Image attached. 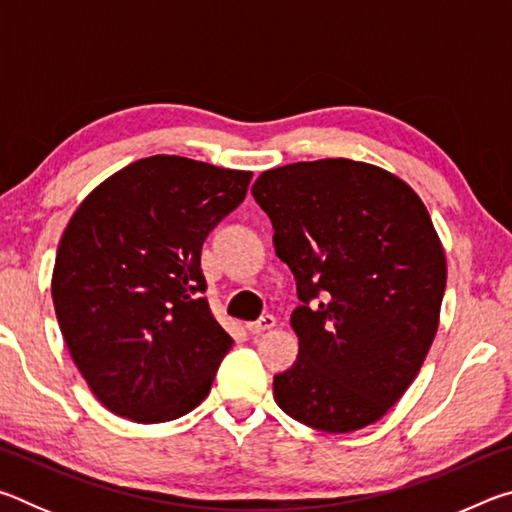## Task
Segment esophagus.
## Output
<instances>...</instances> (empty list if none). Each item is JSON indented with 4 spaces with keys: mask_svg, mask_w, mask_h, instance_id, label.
<instances>
[{
    "mask_svg": "<svg viewBox=\"0 0 512 512\" xmlns=\"http://www.w3.org/2000/svg\"><path fill=\"white\" fill-rule=\"evenodd\" d=\"M273 327H275V316H271V314H266V316H262L259 320H255V323H248L246 325V329L253 336L264 334V332H268V329H273Z\"/></svg>",
    "mask_w": 512,
    "mask_h": 512,
    "instance_id": "obj_1",
    "label": "esophagus"
}]
</instances>
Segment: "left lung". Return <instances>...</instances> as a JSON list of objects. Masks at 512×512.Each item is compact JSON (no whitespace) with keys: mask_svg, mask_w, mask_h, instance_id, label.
Wrapping results in <instances>:
<instances>
[{"mask_svg":"<svg viewBox=\"0 0 512 512\" xmlns=\"http://www.w3.org/2000/svg\"><path fill=\"white\" fill-rule=\"evenodd\" d=\"M253 196L302 300L300 354L275 375V402L311 429L368 427L413 384L438 332L447 259L427 207L400 176L348 158L268 169Z\"/></svg>","mask_w":512,"mask_h":512,"instance_id":"8db88e82","label":"left lung"}]
</instances>
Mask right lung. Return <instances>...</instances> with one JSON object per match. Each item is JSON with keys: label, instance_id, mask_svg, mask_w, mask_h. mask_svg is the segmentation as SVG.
<instances>
[{"label": "right lung", "instance_id": "obj_1", "mask_svg": "<svg viewBox=\"0 0 512 512\" xmlns=\"http://www.w3.org/2000/svg\"><path fill=\"white\" fill-rule=\"evenodd\" d=\"M253 171L151 155L83 198L60 237L51 298L76 368L108 411L176 420L210 393L232 336L203 298L201 248Z\"/></svg>", "mask_w": 512, "mask_h": 512}]
</instances>
